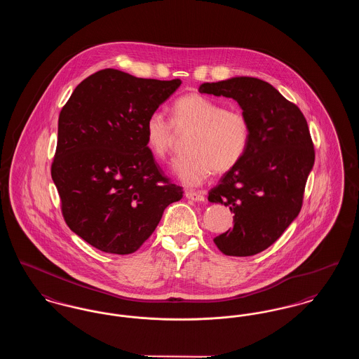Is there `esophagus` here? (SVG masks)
<instances>
[{"label": "esophagus", "instance_id": "obj_1", "mask_svg": "<svg viewBox=\"0 0 359 359\" xmlns=\"http://www.w3.org/2000/svg\"><path fill=\"white\" fill-rule=\"evenodd\" d=\"M186 198L194 202H205V192L202 191H186Z\"/></svg>", "mask_w": 359, "mask_h": 359}]
</instances>
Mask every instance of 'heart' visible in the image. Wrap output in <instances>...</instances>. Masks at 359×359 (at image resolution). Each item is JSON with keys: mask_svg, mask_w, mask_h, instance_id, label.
<instances>
[{"mask_svg": "<svg viewBox=\"0 0 359 359\" xmlns=\"http://www.w3.org/2000/svg\"><path fill=\"white\" fill-rule=\"evenodd\" d=\"M192 130L187 152L173 164V171L187 186H201L215 172L234 170L248 152L250 122L241 109L199 93H189L172 104V120L152 111L145 121V137L151 152L165 160L175 147L176 132Z\"/></svg>", "mask_w": 359, "mask_h": 359, "instance_id": "b5f03b06", "label": "heart"}]
</instances>
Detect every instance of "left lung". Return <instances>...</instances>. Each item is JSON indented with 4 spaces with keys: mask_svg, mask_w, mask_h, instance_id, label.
Instances as JSON below:
<instances>
[{
    "mask_svg": "<svg viewBox=\"0 0 359 359\" xmlns=\"http://www.w3.org/2000/svg\"><path fill=\"white\" fill-rule=\"evenodd\" d=\"M203 94L233 98L250 122V142L238 165L208 192L229 205L234 226L215 237L226 256H255L281 237L299 215L315 149L300 109L265 81L238 76L203 83Z\"/></svg>",
    "mask_w": 359,
    "mask_h": 359,
    "instance_id": "1",
    "label": "left lung"
}]
</instances>
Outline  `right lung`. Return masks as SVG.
<instances>
[{"label": "right lung", "instance_id": "1", "mask_svg": "<svg viewBox=\"0 0 359 359\" xmlns=\"http://www.w3.org/2000/svg\"><path fill=\"white\" fill-rule=\"evenodd\" d=\"M180 85L101 69L76 86L59 114L52 180L67 226L98 250L135 253L165 207L183 198L145 137L148 116Z\"/></svg>", "mask_w": 359, "mask_h": 359}]
</instances>
